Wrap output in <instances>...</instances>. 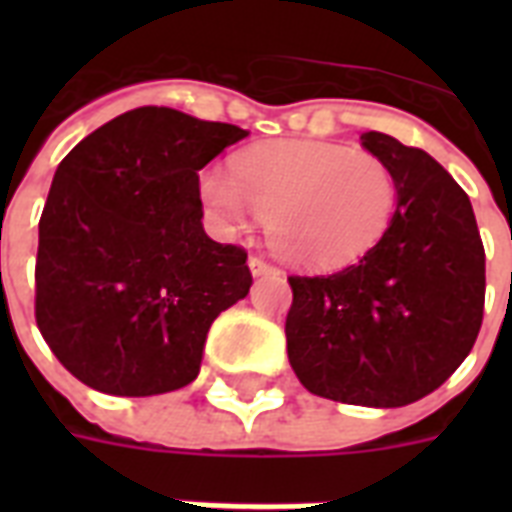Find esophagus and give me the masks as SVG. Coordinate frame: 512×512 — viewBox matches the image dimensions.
I'll return each mask as SVG.
<instances>
[{
	"mask_svg": "<svg viewBox=\"0 0 512 512\" xmlns=\"http://www.w3.org/2000/svg\"><path fill=\"white\" fill-rule=\"evenodd\" d=\"M249 271H252V276H268V273H273V265L260 260V257H249Z\"/></svg>",
	"mask_w": 512,
	"mask_h": 512,
	"instance_id": "obj_1",
	"label": "esophagus"
}]
</instances>
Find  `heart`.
Instances as JSON below:
<instances>
[{
	"label": "heart",
	"mask_w": 512,
	"mask_h": 512,
	"mask_svg": "<svg viewBox=\"0 0 512 512\" xmlns=\"http://www.w3.org/2000/svg\"><path fill=\"white\" fill-rule=\"evenodd\" d=\"M201 196L225 231L265 217L287 263L335 268L364 255L396 209V175L380 156L337 143H268L233 159V177L207 172Z\"/></svg>",
	"instance_id": "1"
}]
</instances>
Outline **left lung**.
<instances>
[{"label": "left lung", "mask_w": 512, "mask_h": 512, "mask_svg": "<svg viewBox=\"0 0 512 512\" xmlns=\"http://www.w3.org/2000/svg\"><path fill=\"white\" fill-rule=\"evenodd\" d=\"M361 146L396 175V212L356 263L289 276L287 353L316 396L393 409L441 388L470 353L486 255L468 193L433 156L382 132Z\"/></svg>", "instance_id": "1"}]
</instances>
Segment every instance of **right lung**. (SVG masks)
<instances>
[{"instance_id": "obj_1", "label": "right lung", "mask_w": 512, "mask_h": 512, "mask_svg": "<svg viewBox=\"0 0 512 512\" xmlns=\"http://www.w3.org/2000/svg\"><path fill=\"white\" fill-rule=\"evenodd\" d=\"M247 135L143 106L58 164L39 220L36 327L76 380L111 396L196 380L212 321L252 287L247 252L204 233L199 170Z\"/></svg>"}]
</instances>
